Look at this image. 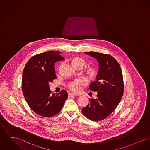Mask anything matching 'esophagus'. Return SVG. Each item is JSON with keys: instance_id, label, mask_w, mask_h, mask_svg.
I'll return each mask as SVG.
<instances>
[{"instance_id": "obj_1", "label": "esophagus", "mask_w": 150, "mask_h": 150, "mask_svg": "<svg viewBox=\"0 0 150 150\" xmlns=\"http://www.w3.org/2000/svg\"><path fill=\"white\" fill-rule=\"evenodd\" d=\"M75 95L74 93H71H71H69V97H71V96H75Z\"/></svg>"}]
</instances>
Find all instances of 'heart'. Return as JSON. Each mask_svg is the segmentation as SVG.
Returning <instances> with one entry per match:
<instances>
[{
    "label": "heart",
    "mask_w": 150,
    "mask_h": 150,
    "mask_svg": "<svg viewBox=\"0 0 150 150\" xmlns=\"http://www.w3.org/2000/svg\"><path fill=\"white\" fill-rule=\"evenodd\" d=\"M71 62L72 65L76 69L79 67L82 69L83 67L86 64L85 60L80 57H75L73 58L71 61ZM86 72L88 76L92 77L95 74V70L93 68H88L86 71ZM81 84H82V81L81 80L78 79L70 83L68 86L72 91L74 92H78L80 90V86Z\"/></svg>",
    "instance_id": "1"
}]
</instances>
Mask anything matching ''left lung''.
I'll list each match as a JSON object with an SVG mask.
<instances>
[{
  "label": "left lung",
  "instance_id": "obj_1",
  "mask_svg": "<svg viewBox=\"0 0 150 150\" xmlns=\"http://www.w3.org/2000/svg\"><path fill=\"white\" fill-rule=\"evenodd\" d=\"M96 59L99 70L96 80L89 87L97 92L96 99H89V103L82 108V113L88 119L97 121L110 115L120 103L123 93V80L121 67L110 55L94 52H84Z\"/></svg>",
  "mask_w": 150,
  "mask_h": 150
}]
</instances>
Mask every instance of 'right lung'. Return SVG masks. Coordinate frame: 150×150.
Returning <instances> with one entry per match:
<instances>
[{
	"mask_svg": "<svg viewBox=\"0 0 150 150\" xmlns=\"http://www.w3.org/2000/svg\"><path fill=\"white\" fill-rule=\"evenodd\" d=\"M59 52L49 51L32 57L23 72L22 90L28 104L36 114L50 117L59 113L67 92L62 90L58 95L52 94L49 83L56 79L55 64L64 58Z\"/></svg>",
	"mask_w": 150,
	"mask_h": 150,
	"instance_id": "1",
	"label": "right lung"
}]
</instances>
